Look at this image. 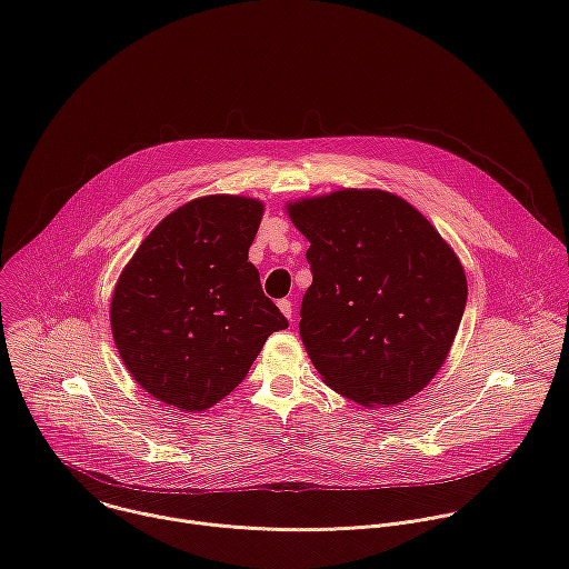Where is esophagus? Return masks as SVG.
I'll list each match as a JSON object with an SVG mask.
<instances>
[{
    "instance_id": "esophagus-1",
    "label": "esophagus",
    "mask_w": 569,
    "mask_h": 569,
    "mask_svg": "<svg viewBox=\"0 0 569 569\" xmlns=\"http://www.w3.org/2000/svg\"><path fill=\"white\" fill-rule=\"evenodd\" d=\"M277 306H279V310H281V312H283L288 319H290V321L295 319V317H292L295 308H292V301H290V299H279V303H277Z\"/></svg>"
}]
</instances>
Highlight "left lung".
<instances>
[{"label": "left lung", "mask_w": 569, "mask_h": 569, "mask_svg": "<svg viewBox=\"0 0 569 569\" xmlns=\"http://www.w3.org/2000/svg\"><path fill=\"white\" fill-rule=\"evenodd\" d=\"M288 216L310 240L299 336L323 382L367 408L419 393L443 367L468 297L448 242L378 189L297 200Z\"/></svg>", "instance_id": "1"}]
</instances>
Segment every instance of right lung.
<instances>
[{
	"label": "right lung",
	"mask_w": 569,
	"mask_h": 569,
	"mask_svg": "<svg viewBox=\"0 0 569 569\" xmlns=\"http://www.w3.org/2000/svg\"><path fill=\"white\" fill-rule=\"evenodd\" d=\"M263 202L204 196L161 220L123 268L112 336L132 378L157 400L202 412L248 376L288 319L248 261Z\"/></svg>",
	"instance_id": "1"
}]
</instances>
